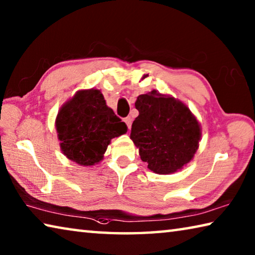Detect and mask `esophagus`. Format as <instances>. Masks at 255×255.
Listing matches in <instances>:
<instances>
[{"instance_id":"34e87169","label":"esophagus","mask_w":255,"mask_h":255,"mask_svg":"<svg viewBox=\"0 0 255 255\" xmlns=\"http://www.w3.org/2000/svg\"><path fill=\"white\" fill-rule=\"evenodd\" d=\"M125 123H126L128 129L131 128V123H132V118L131 117H126L125 118Z\"/></svg>"}]
</instances>
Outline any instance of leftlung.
Returning <instances> with one entry per match:
<instances>
[{"label":"left lung","mask_w":255,"mask_h":255,"mask_svg":"<svg viewBox=\"0 0 255 255\" xmlns=\"http://www.w3.org/2000/svg\"><path fill=\"white\" fill-rule=\"evenodd\" d=\"M139 112L130 138L143 162L158 174L176 172L191 161L200 140V126L189 108L156 91L137 98Z\"/></svg>","instance_id":"obj_1"}]
</instances>
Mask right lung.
I'll use <instances>...</instances> for the list:
<instances>
[{
  "instance_id": "1",
  "label": "right lung",
  "mask_w": 255,
  "mask_h": 255,
  "mask_svg": "<svg viewBox=\"0 0 255 255\" xmlns=\"http://www.w3.org/2000/svg\"><path fill=\"white\" fill-rule=\"evenodd\" d=\"M56 129L63 153L84 166L100 162L112 138L128 130L94 89L79 91L60 108Z\"/></svg>"
}]
</instances>
